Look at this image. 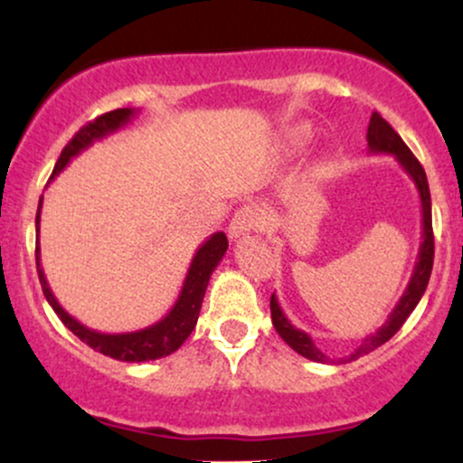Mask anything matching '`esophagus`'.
I'll list each match as a JSON object with an SVG mask.
<instances>
[{
	"instance_id": "esophagus-1",
	"label": "esophagus",
	"mask_w": 463,
	"mask_h": 463,
	"mask_svg": "<svg viewBox=\"0 0 463 463\" xmlns=\"http://www.w3.org/2000/svg\"><path fill=\"white\" fill-rule=\"evenodd\" d=\"M259 224H261V215H259V211L252 209V206H243V209H239L237 213L232 215L228 232H231L232 239L246 237L250 232L257 231Z\"/></svg>"
}]
</instances>
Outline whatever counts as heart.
Returning <instances> with one entry per match:
<instances>
[{
  "label": "heart",
  "instance_id": "obj_1",
  "mask_svg": "<svg viewBox=\"0 0 463 463\" xmlns=\"http://www.w3.org/2000/svg\"><path fill=\"white\" fill-rule=\"evenodd\" d=\"M305 139H307V132H305V130H300V132H298V137H296V146H300V143L305 141Z\"/></svg>",
  "mask_w": 463,
  "mask_h": 463
}]
</instances>
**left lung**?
<instances>
[{"label": "left lung", "instance_id": "obj_1", "mask_svg": "<svg viewBox=\"0 0 463 463\" xmlns=\"http://www.w3.org/2000/svg\"><path fill=\"white\" fill-rule=\"evenodd\" d=\"M368 147L370 154H392L396 158L398 165L407 172V176L413 180L418 189V198H420V206H422V241H420V250H418V261L413 265L411 279L402 291L401 300L396 302V307L392 309L390 316L383 326L379 328L376 333L368 335V337L361 342V346L354 350L350 357L331 361L326 354L322 353L320 348L313 344L311 335L296 328L294 324L289 322V317L285 316L283 309H280L279 300L272 294V300H269V311H272V324L276 328V333L283 337V342L287 346H291L296 353L302 354V357L317 361V364H346V361H354L364 354L372 353L374 348L383 346L387 339H392L394 335L401 331V326L405 324V320L411 316V311L416 309L420 298L427 291L429 279H431V269H433V224H431V194H429V183H427V174H424L422 165L418 163V158L413 156L411 150L405 146V141L398 137V132L392 128L390 124L381 117L379 113H372L370 117V126H368Z\"/></svg>", "mask_w": 463, "mask_h": 463}]
</instances>
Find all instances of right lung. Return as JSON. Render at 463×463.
Listing matches in <instances>:
<instances>
[{
	"label": "right lung",
	"instance_id": "right-lung-1",
	"mask_svg": "<svg viewBox=\"0 0 463 463\" xmlns=\"http://www.w3.org/2000/svg\"><path fill=\"white\" fill-rule=\"evenodd\" d=\"M135 115H137L135 109H117V110H110V113L99 115L98 119L91 121V124L80 128L76 132V137L67 143L65 150L61 152V158L56 161L52 178L58 176V174L71 163L73 156H78L80 152L91 147L95 141L104 139V137L113 135V132L124 128L126 124H130V119ZM41 206H43V195H41L39 213H36V232H39V224H41ZM226 250H228V239L224 232H213V235L206 239V241L198 248V252L194 254V259H191L189 272L184 276L183 289H180L178 300L174 302V307L169 309L167 316H165L163 320L150 324V326L139 328V331H130V333H99V331H93V328L84 326V324L78 322L73 316H69V313L61 307V302L56 300V296L52 294L50 285H47L43 265H41L39 241H36V272H39L41 287H43V294L47 302H50V307L56 311V316L61 317V322L65 324L76 337L82 339L87 346L98 350V353L106 354V357H113L117 361H128V364H141V361H154V359L167 357V354L176 353V350L183 346L184 339H187L191 331L195 328V322H198L202 300H204L211 274L215 272V268L220 265L222 259H224Z\"/></svg>",
	"mask_w": 463,
	"mask_h": 463
}]
</instances>
